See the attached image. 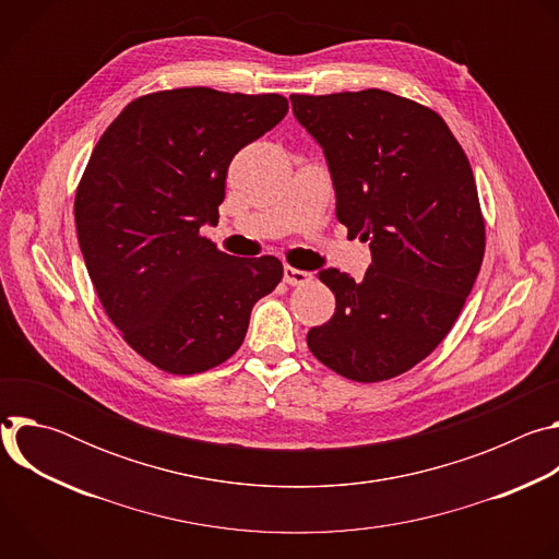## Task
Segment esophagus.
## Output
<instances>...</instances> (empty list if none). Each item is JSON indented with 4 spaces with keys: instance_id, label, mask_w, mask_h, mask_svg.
Here are the masks:
<instances>
[{
    "instance_id": "1",
    "label": "esophagus",
    "mask_w": 559,
    "mask_h": 559,
    "mask_svg": "<svg viewBox=\"0 0 559 559\" xmlns=\"http://www.w3.org/2000/svg\"><path fill=\"white\" fill-rule=\"evenodd\" d=\"M311 278H313L311 272L296 270V267H292V265H285V270H283V281H285L287 285H305V283H309Z\"/></svg>"
}]
</instances>
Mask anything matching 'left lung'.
Listing matches in <instances>:
<instances>
[{"mask_svg": "<svg viewBox=\"0 0 559 559\" xmlns=\"http://www.w3.org/2000/svg\"><path fill=\"white\" fill-rule=\"evenodd\" d=\"M325 152L336 216L369 241L362 281L318 274L336 296L309 352L356 382L409 371L451 332L485 259V216L468 158L431 108L386 91L292 95Z\"/></svg>", "mask_w": 559, "mask_h": 559, "instance_id": "left-lung-1", "label": "left lung"}]
</instances>
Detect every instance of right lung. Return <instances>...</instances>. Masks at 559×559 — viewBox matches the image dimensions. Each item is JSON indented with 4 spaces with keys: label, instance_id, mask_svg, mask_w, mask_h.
<instances>
[{
    "label": "right lung",
    "instance_id": "obj_1",
    "mask_svg": "<svg viewBox=\"0 0 559 559\" xmlns=\"http://www.w3.org/2000/svg\"><path fill=\"white\" fill-rule=\"evenodd\" d=\"M283 95L175 88L130 102L97 141L74 194L91 281L123 341L175 376L225 362L283 278L276 257L234 259L218 223L234 154L287 115Z\"/></svg>",
    "mask_w": 559,
    "mask_h": 559
}]
</instances>
